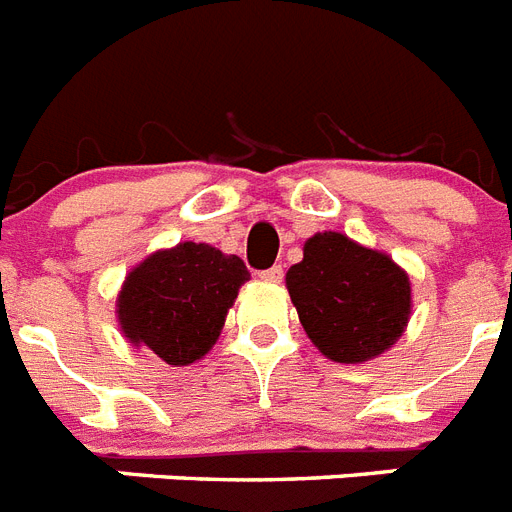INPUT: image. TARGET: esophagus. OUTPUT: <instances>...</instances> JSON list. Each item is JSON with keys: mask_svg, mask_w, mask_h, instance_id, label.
Instances as JSON below:
<instances>
[{"mask_svg": "<svg viewBox=\"0 0 512 512\" xmlns=\"http://www.w3.org/2000/svg\"><path fill=\"white\" fill-rule=\"evenodd\" d=\"M259 277L264 282L280 285V282H282V266H272V269H264V272H259Z\"/></svg>", "mask_w": 512, "mask_h": 512, "instance_id": "obj_1", "label": "esophagus"}]
</instances>
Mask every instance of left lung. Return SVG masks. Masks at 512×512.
Segmentation results:
<instances>
[{
    "mask_svg": "<svg viewBox=\"0 0 512 512\" xmlns=\"http://www.w3.org/2000/svg\"><path fill=\"white\" fill-rule=\"evenodd\" d=\"M308 340L337 363H363L395 345L411 319V280L382 251L342 232H316L287 269Z\"/></svg>",
    "mask_w": 512,
    "mask_h": 512,
    "instance_id": "obj_1",
    "label": "left lung"
}]
</instances>
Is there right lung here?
Returning <instances> with one entry per match:
<instances>
[{
	"label": "right lung",
	"mask_w": 512,
	"mask_h": 512,
	"mask_svg": "<svg viewBox=\"0 0 512 512\" xmlns=\"http://www.w3.org/2000/svg\"><path fill=\"white\" fill-rule=\"evenodd\" d=\"M243 259L209 243H177L151 253L125 277L117 295L122 335L154 350L170 366L204 358L219 340L225 316L243 282Z\"/></svg>",
	"instance_id": "add662e5"
}]
</instances>
